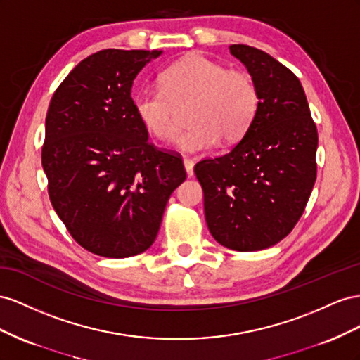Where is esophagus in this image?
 <instances>
[{
  "instance_id": "34e87169",
  "label": "esophagus",
  "mask_w": 360,
  "mask_h": 360,
  "mask_svg": "<svg viewBox=\"0 0 360 360\" xmlns=\"http://www.w3.org/2000/svg\"><path fill=\"white\" fill-rule=\"evenodd\" d=\"M184 167H186L187 176H193V169H194V161L191 158H184Z\"/></svg>"
}]
</instances>
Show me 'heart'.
Here are the masks:
<instances>
[{
	"label": "heart",
	"mask_w": 360,
	"mask_h": 360,
	"mask_svg": "<svg viewBox=\"0 0 360 360\" xmlns=\"http://www.w3.org/2000/svg\"><path fill=\"white\" fill-rule=\"evenodd\" d=\"M190 105V127L179 137L184 150L202 152L221 140L232 145L252 127L259 108L253 77L243 69H226L202 54H190L160 75V87H145L132 99L140 123L161 141L179 131L176 108Z\"/></svg>",
	"instance_id": "1"
}]
</instances>
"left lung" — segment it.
<instances>
[{"label":"left lung","mask_w":360,"mask_h":360,"mask_svg":"<svg viewBox=\"0 0 360 360\" xmlns=\"http://www.w3.org/2000/svg\"><path fill=\"white\" fill-rule=\"evenodd\" d=\"M253 77L259 108L228 153L194 166L215 241L252 252L274 245L300 220L316 179L318 132L300 79L270 54L231 45Z\"/></svg>","instance_id":"1"}]
</instances>
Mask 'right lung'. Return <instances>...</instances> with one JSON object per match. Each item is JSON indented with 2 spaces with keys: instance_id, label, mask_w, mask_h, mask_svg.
<instances>
[{
  "instance_id": "add662e5",
  "label": "right lung",
  "mask_w": 360,
  "mask_h": 360,
  "mask_svg": "<svg viewBox=\"0 0 360 360\" xmlns=\"http://www.w3.org/2000/svg\"><path fill=\"white\" fill-rule=\"evenodd\" d=\"M161 54L98 51L49 102L42 146L49 200L72 238L105 258L148 250L170 194L187 178L179 153L149 143L132 107V81Z\"/></svg>"
}]
</instances>
